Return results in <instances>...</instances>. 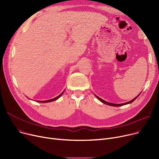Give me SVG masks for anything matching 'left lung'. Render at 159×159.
<instances>
[{"label":"left lung","instance_id":"8db88e82","mask_svg":"<svg viewBox=\"0 0 159 159\" xmlns=\"http://www.w3.org/2000/svg\"><path fill=\"white\" fill-rule=\"evenodd\" d=\"M140 94H139V95L138 96H137L135 98H133V100H131V101H129V102H125V103H122V104H113V103H110V102H106V101H104V100H102V98H101L100 97H98V96H97V95H95L96 96V97L101 102H102V103H104V104H107V105H110V106H124V105H126V104H130V103H131V102H133V101H135V100L140 95Z\"/></svg>","mask_w":159,"mask_h":159}]
</instances>
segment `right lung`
I'll return each instance as SVG.
<instances>
[{
    "label": "right lung",
    "mask_w": 159,
    "mask_h": 159,
    "mask_svg": "<svg viewBox=\"0 0 159 159\" xmlns=\"http://www.w3.org/2000/svg\"><path fill=\"white\" fill-rule=\"evenodd\" d=\"M63 93H64V91L63 92L61 93V94H60L58 96H57V97H55V98H52V99H50V100H48V101H37V102H52V101H56V100H57L58 98L59 97H61V96H62V95L63 94Z\"/></svg>",
    "instance_id": "right-lung-1"
}]
</instances>
